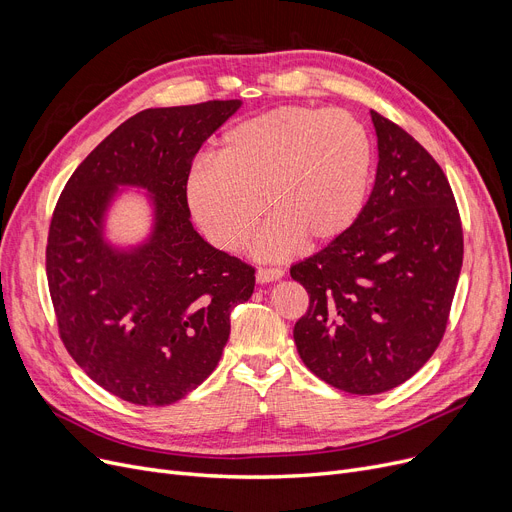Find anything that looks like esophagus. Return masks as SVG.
I'll return each instance as SVG.
<instances>
[{"instance_id": "34e87169", "label": "esophagus", "mask_w": 512, "mask_h": 512, "mask_svg": "<svg viewBox=\"0 0 512 512\" xmlns=\"http://www.w3.org/2000/svg\"><path fill=\"white\" fill-rule=\"evenodd\" d=\"M282 276H284V270H280V267H259L255 278L259 284H267V282L280 280Z\"/></svg>"}]
</instances>
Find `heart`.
Returning <instances> with one entry per match:
<instances>
[{"label":"heart","mask_w":512,"mask_h":512,"mask_svg":"<svg viewBox=\"0 0 512 512\" xmlns=\"http://www.w3.org/2000/svg\"><path fill=\"white\" fill-rule=\"evenodd\" d=\"M375 147L346 110L282 105L228 128L218 159L199 157L184 197L203 232L238 253L261 220L257 255L278 259L305 242L328 245L351 230L371 193ZM266 207L263 208L262 205Z\"/></svg>","instance_id":"b5f03b06"}]
</instances>
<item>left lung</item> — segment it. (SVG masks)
Segmentation results:
<instances>
[{
    "label": "left lung",
    "mask_w": 512,
    "mask_h": 512,
    "mask_svg": "<svg viewBox=\"0 0 512 512\" xmlns=\"http://www.w3.org/2000/svg\"><path fill=\"white\" fill-rule=\"evenodd\" d=\"M378 172L357 224L290 267L309 294L297 351L351 394L407 382L438 348L463 267V226L438 161L371 110Z\"/></svg>",
    "instance_id": "obj_1"
}]
</instances>
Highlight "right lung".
Segmentation results:
<instances>
[{"instance_id":"right-lung-1","label":"right lung","mask_w":512,"mask_h":512,"mask_svg":"<svg viewBox=\"0 0 512 512\" xmlns=\"http://www.w3.org/2000/svg\"><path fill=\"white\" fill-rule=\"evenodd\" d=\"M238 107L205 101L128 118L74 170L53 209L45 267L60 338L93 382L132 405H172L203 384L232 309L253 294L255 267L205 242L184 197L197 151ZM118 185L154 195V232L126 252L102 238Z\"/></svg>"}]
</instances>
